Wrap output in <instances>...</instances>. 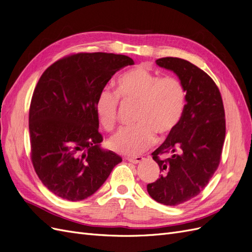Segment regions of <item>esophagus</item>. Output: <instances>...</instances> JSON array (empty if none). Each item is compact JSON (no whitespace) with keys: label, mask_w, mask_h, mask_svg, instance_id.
<instances>
[{"label":"esophagus","mask_w":252,"mask_h":252,"mask_svg":"<svg viewBox=\"0 0 252 252\" xmlns=\"http://www.w3.org/2000/svg\"><path fill=\"white\" fill-rule=\"evenodd\" d=\"M128 162H130L132 164H138L143 161V157H133V158H126Z\"/></svg>","instance_id":"1"}]
</instances>
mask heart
I'll return each mask as SVG.
<instances>
[{
	"label": "heart",
	"mask_w": 252,
	"mask_h": 252,
	"mask_svg": "<svg viewBox=\"0 0 252 252\" xmlns=\"http://www.w3.org/2000/svg\"><path fill=\"white\" fill-rule=\"evenodd\" d=\"M119 97L138 101L133 127H123L108 141L111 150L124 156H138L179 125L186 105V91L175 77H163L143 65L124 72L117 81V93L104 88L95 100V113L106 130L118 121Z\"/></svg>",
	"instance_id": "heart-1"
}]
</instances>
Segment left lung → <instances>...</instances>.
<instances>
[{"mask_svg":"<svg viewBox=\"0 0 252 252\" xmlns=\"http://www.w3.org/2000/svg\"><path fill=\"white\" fill-rule=\"evenodd\" d=\"M156 63L178 75L186 105L177 128L151 154L162 174L147 185V191L158 203L177 206L199 194L218 169L226 133L225 110L216 83L199 67L171 57ZM164 154L170 158L162 159Z\"/></svg>","mask_w":252,"mask_h":252,"instance_id":"8db88e82","label":"left lung"}]
</instances>
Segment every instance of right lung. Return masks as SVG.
<instances>
[{
    "label": "right lung",
    "instance_id": "obj_1",
    "mask_svg": "<svg viewBox=\"0 0 252 252\" xmlns=\"http://www.w3.org/2000/svg\"><path fill=\"white\" fill-rule=\"evenodd\" d=\"M131 58L106 52L65 57L43 72L29 109L32 162L44 186L62 199L93 195L122 158L100 147L95 100Z\"/></svg>",
    "mask_w": 252,
    "mask_h": 252
}]
</instances>
